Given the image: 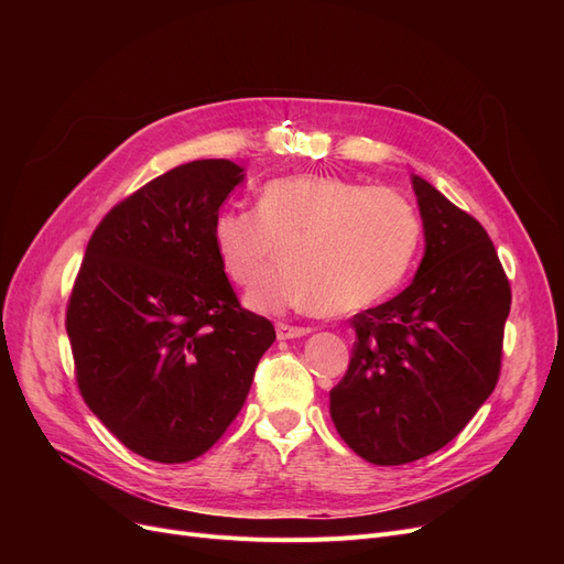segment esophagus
<instances>
[{"instance_id": "1", "label": "esophagus", "mask_w": 564, "mask_h": 564, "mask_svg": "<svg viewBox=\"0 0 564 564\" xmlns=\"http://www.w3.org/2000/svg\"><path fill=\"white\" fill-rule=\"evenodd\" d=\"M278 338L280 340H289V338H301V336H308L311 329L308 327H294V324H278Z\"/></svg>"}]
</instances>
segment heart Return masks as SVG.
I'll return each instance as SVG.
<instances>
[{
	"label": "heart",
	"mask_w": 564,
	"mask_h": 564,
	"mask_svg": "<svg viewBox=\"0 0 564 564\" xmlns=\"http://www.w3.org/2000/svg\"><path fill=\"white\" fill-rule=\"evenodd\" d=\"M212 242L220 268L242 286L261 278L284 242V265L251 289V308L348 315L379 303L404 280L421 224L412 204L388 187L292 174L261 185L256 212H218Z\"/></svg>",
	"instance_id": "b5f03b06"
}]
</instances>
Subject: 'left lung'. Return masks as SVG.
I'll list each match as a JSON object with an SVG mask.
<instances>
[{"instance_id":"obj_1","label":"left lung","mask_w":564,"mask_h":564,"mask_svg":"<svg viewBox=\"0 0 564 564\" xmlns=\"http://www.w3.org/2000/svg\"><path fill=\"white\" fill-rule=\"evenodd\" d=\"M423 259L402 294L350 319L355 346L329 414L377 466L412 464L452 442L499 381L510 284L489 235L412 176Z\"/></svg>"}]
</instances>
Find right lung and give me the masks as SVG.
Instances as JSON below:
<instances>
[{
    "label": "right lung",
    "instance_id": "add662e5",
    "mask_svg": "<svg viewBox=\"0 0 564 564\" xmlns=\"http://www.w3.org/2000/svg\"><path fill=\"white\" fill-rule=\"evenodd\" d=\"M247 172L197 160L150 181L100 220L67 303L77 383L131 452L185 464L240 414L275 327L245 311L212 224Z\"/></svg>",
    "mask_w": 564,
    "mask_h": 564
}]
</instances>
